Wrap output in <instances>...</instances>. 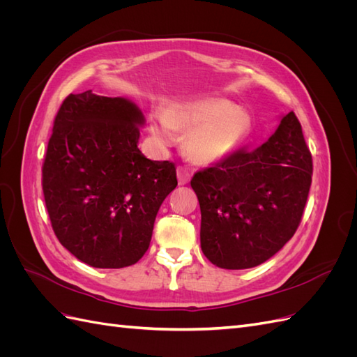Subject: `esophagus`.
I'll return each mask as SVG.
<instances>
[{
    "instance_id": "obj_1",
    "label": "esophagus",
    "mask_w": 357,
    "mask_h": 357,
    "mask_svg": "<svg viewBox=\"0 0 357 357\" xmlns=\"http://www.w3.org/2000/svg\"><path fill=\"white\" fill-rule=\"evenodd\" d=\"M177 177H178V185H188L190 177H192V172L185 167H178L177 168Z\"/></svg>"
}]
</instances>
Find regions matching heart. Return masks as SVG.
Returning <instances> with one entry per match:
<instances>
[{
  "label": "heart",
  "instance_id": "obj_1",
  "mask_svg": "<svg viewBox=\"0 0 357 357\" xmlns=\"http://www.w3.org/2000/svg\"><path fill=\"white\" fill-rule=\"evenodd\" d=\"M252 117L232 101L201 98L156 112L152 131L160 143L176 142L177 131L189 132L186 152L197 164L208 165L232 155L252 132Z\"/></svg>",
  "mask_w": 357,
  "mask_h": 357
}]
</instances>
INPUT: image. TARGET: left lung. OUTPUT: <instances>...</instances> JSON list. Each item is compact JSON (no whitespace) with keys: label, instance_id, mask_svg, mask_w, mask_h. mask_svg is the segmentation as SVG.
I'll return each instance as SVG.
<instances>
[{"label":"left lung","instance_id":"1","mask_svg":"<svg viewBox=\"0 0 357 357\" xmlns=\"http://www.w3.org/2000/svg\"><path fill=\"white\" fill-rule=\"evenodd\" d=\"M312 160L294 112L255 150L240 149L190 180L201 207V248L211 264H264L294 236L311 186Z\"/></svg>","mask_w":357,"mask_h":357}]
</instances>
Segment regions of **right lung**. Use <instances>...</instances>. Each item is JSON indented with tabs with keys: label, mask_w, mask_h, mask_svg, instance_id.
<instances>
[{
	"label": "right lung",
	"mask_w": 357,
	"mask_h": 357,
	"mask_svg": "<svg viewBox=\"0 0 357 357\" xmlns=\"http://www.w3.org/2000/svg\"><path fill=\"white\" fill-rule=\"evenodd\" d=\"M144 116L122 96L70 93L61 104L43 162L53 232L95 268L138 262L160 204L177 186L176 165L138 149Z\"/></svg>",
	"instance_id": "obj_1"
}]
</instances>
